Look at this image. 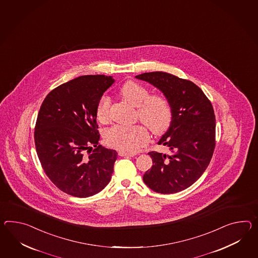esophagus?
I'll list each match as a JSON object with an SVG mask.
<instances>
[{
	"label": "esophagus",
	"mask_w": 258,
	"mask_h": 258,
	"mask_svg": "<svg viewBox=\"0 0 258 258\" xmlns=\"http://www.w3.org/2000/svg\"><path fill=\"white\" fill-rule=\"evenodd\" d=\"M118 155H119L120 157H134L136 154H134V153H127V152L125 151H119L118 152Z\"/></svg>",
	"instance_id": "obj_1"
}]
</instances>
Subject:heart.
Instances as JSON below:
<instances>
[{
  "mask_svg": "<svg viewBox=\"0 0 258 258\" xmlns=\"http://www.w3.org/2000/svg\"><path fill=\"white\" fill-rule=\"evenodd\" d=\"M120 94L133 106L137 107L140 119L154 134H162L172 121V108L168 99L160 94L149 95L147 88L134 81H127L120 88ZM111 99L101 96L96 106V116L105 122L109 115ZM149 140V134L143 125L132 126H113L105 133L107 145L121 151H138Z\"/></svg>",
  "mask_w": 258,
  "mask_h": 258,
  "instance_id": "1",
  "label": "heart"
}]
</instances>
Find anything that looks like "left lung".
<instances>
[{"instance_id":"1","label":"left lung","mask_w":258,"mask_h":258,"mask_svg":"<svg viewBox=\"0 0 258 258\" xmlns=\"http://www.w3.org/2000/svg\"><path fill=\"white\" fill-rule=\"evenodd\" d=\"M158 88L170 101L172 121L158 141L170 154L149 152L153 166L143 177L145 184L160 194L187 188L201 177L215 147V115L211 101L194 83L163 73L135 76Z\"/></svg>"}]
</instances>
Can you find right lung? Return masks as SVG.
Segmentation results:
<instances>
[{"mask_svg":"<svg viewBox=\"0 0 258 258\" xmlns=\"http://www.w3.org/2000/svg\"><path fill=\"white\" fill-rule=\"evenodd\" d=\"M112 76H79L45 97L34 131L39 160L57 188L77 198L101 192L110 182L117 153L99 145L96 106Z\"/></svg>","mask_w":258,"mask_h":258,"instance_id":"right-lung-1","label":"right lung"}]
</instances>
